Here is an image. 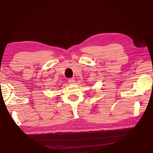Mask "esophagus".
Listing matches in <instances>:
<instances>
[{
  "instance_id": "34e87169",
  "label": "esophagus",
  "mask_w": 153,
  "mask_h": 153,
  "mask_svg": "<svg viewBox=\"0 0 153 153\" xmlns=\"http://www.w3.org/2000/svg\"><path fill=\"white\" fill-rule=\"evenodd\" d=\"M68 80V82H69V84H74V83H75V79H74V78H69V79Z\"/></svg>"
}]
</instances>
